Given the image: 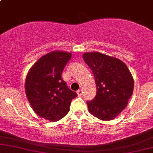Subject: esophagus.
Masks as SVG:
<instances>
[{
  "label": "esophagus",
  "mask_w": 153,
  "mask_h": 153,
  "mask_svg": "<svg viewBox=\"0 0 153 153\" xmlns=\"http://www.w3.org/2000/svg\"><path fill=\"white\" fill-rule=\"evenodd\" d=\"M77 94H78V96H82V89H80V90H78V91H77Z\"/></svg>",
  "instance_id": "obj_1"
}]
</instances>
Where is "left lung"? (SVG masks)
Segmentation results:
<instances>
[{
    "instance_id": "left-lung-1",
    "label": "left lung",
    "mask_w": 153,
    "mask_h": 153,
    "mask_svg": "<svg viewBox=\"0 0 153 153\" xmlns=\"http://www.w3.org/2000/svg\"><path fill=\"white\" fill-rule=\"evenodd\" d=\"M90 67L96 85V97L88 101V111L98 119L116 118L128 103L134 90V79L125 63L99 52L82 54Z\"/></svg>"
}]
</instances>
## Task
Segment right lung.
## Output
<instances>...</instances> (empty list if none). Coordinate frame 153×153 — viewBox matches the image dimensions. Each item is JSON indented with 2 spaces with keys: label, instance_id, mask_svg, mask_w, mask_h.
<instances>
[{
  "label": "right lung",
  "instance_id": "right-lung-1",
  "mask_svg": "<svg viewBox=\"0 0 153 153\" xmlns=\"http://www.w3.org/2000/svg\"><path fill=\"white\" fill-rule=\"evenodd\" d=\"M71 52L53 51L40 57L26 77L28 101L36 114L53 122L62 119L70 111L72 99L78 95L62 79Z\"/></svg>",
  "mask_w": 153,
  "mask_h": 153
}]
</instances>
